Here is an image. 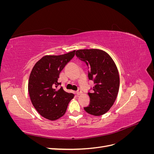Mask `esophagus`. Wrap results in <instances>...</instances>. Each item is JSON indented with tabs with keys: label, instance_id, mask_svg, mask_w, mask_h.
I'll return each instance as SVG.
<instances>
[{
	"label": "esophagus",
	"instance_id": "esophagus-1",
	"mask_svg": "<svg viewBox=\"0 0 154 154\" xmlns=\"http://www.w3.org/2000/svg\"><path fill=\"white\" fill-rule=\"evenodd\" d=\"M82 90L80 89V88H79V89L76 92V94H77V95H80V94H82Z\"/></svg>",
	"mask_w": 154,
	"mask_h": 154
}]
</instances>
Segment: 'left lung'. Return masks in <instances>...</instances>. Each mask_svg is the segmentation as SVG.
<instances>
[{"instance_id": "obj_1", "label": "left lung", "mask_w": 154, "mask_h": 154, "mask_svg": "<svg viewBox=\"0 0 154 154\" xmlns=\"http://www.w3.org/2000/svg\"><path fill=\"white\" fill-rule=\"evenodd\" d=\"M76 56L85 62L89 69L88 79L94 83L91 92H88L90 103L84 110L93 116L103 115L113 105L118 94L119 76L117 67L110 56L100 49L78 50Z\"/></svg>"}]
</instances>
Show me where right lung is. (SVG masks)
Returning <instances> with one entry per match:
<instances>
[{"label": "right lung", "mask_w": 154, "mask_h": 154, "mask_svg": "<svg viewBox=\"0 0 154 154\" xmlns=\"http://www.w3.org/2000/svg\"><path fill=\"white\" fill-rule=\"evenodd\" d=\"M75 54V50L62 55H46L37 62L31 72L28 92L32 105L44 118L57 120L66 113L74 94L68 93L58 80L60 73Z\"/></svg>", "instance_id": "add662e5"}]
</instances>
